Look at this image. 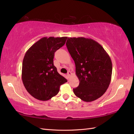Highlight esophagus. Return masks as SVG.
I'll return each instance as SVG.
<instances>
[{
  "mask_svg": "<svg viewBox=\"0 0 134 134\" xmlns=\"http://www.w3.org/2000/svg\"><path fill=\"white\" fill-rule=\"evenodd\" d=\"M71 74H71V72L70 71H68V74H67V75H68V76H70Z\"/></svg>",
  "mask_w": 134,
  "mask_h": 134,
  "instance_id": "obj_1",
  "label": "esophagus"
}]
</instances>
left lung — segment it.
<instances>
[{"instance_id":"left-lung-1","label":"left lung","mask_w":134,"mask_h":134,"mask_svg":"<svg viewBox=\"0 0 134 134\" xmlns=\"http://www.w3.org/2000/svg\"><path fill=\"white\" fill-rule=\"evenodd\" d=\"M66 44L79 80L78 87L73 89L75 95L87 102L99 98L111 82L110 57L99 43L91 38L70 37Z\"/></svg>"}]
</instances>
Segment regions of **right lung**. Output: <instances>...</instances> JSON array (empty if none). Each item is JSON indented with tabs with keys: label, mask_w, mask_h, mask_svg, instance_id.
<instances>
[{
	"label": "right lung",
	"mask_w": 134,
	"mask_h": 134,
	"mask_svg": "<svg viewBox=\"0 0 134 134\" xmlns=\"http://www.w3.org/2000/svg\"><path fill=\"white\" fill-rule=\"evenodd\" d=\"M67 38L43 37L27 51L22 63V82L36 99H51L59 93L61 85L67 82L58 72L53 60L55 52L64 45Z\"/></svg>",
	"instance_id": "1"
}]
</instances>
